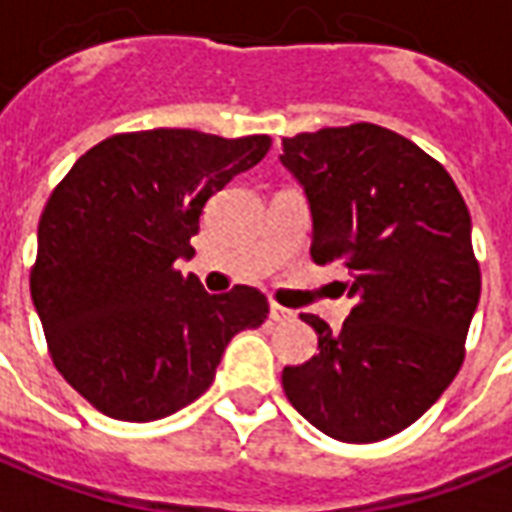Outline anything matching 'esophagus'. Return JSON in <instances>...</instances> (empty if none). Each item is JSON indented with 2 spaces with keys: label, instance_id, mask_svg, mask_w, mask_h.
<instances>
[{
  "label": "esophagus",
  "instance_id": "34e87169",
  "mask_svg": "<svg viewBox=\"0 0 512 512\" xmlns=\"http://www.w3.org/2000/svg\"><path fill=\"white\" fill-rule=\"evenodd\" d=\"M271 320H274V323H293L295 312L293 309H285V306L271 304Z\"/></svg>",
  "mask_w": 512,
  "mask_h": 512
}]
</instances>
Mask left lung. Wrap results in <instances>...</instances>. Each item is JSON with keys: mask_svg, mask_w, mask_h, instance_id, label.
<instances>
[{"mask_svg": "<svg viewBox=\"0 0 512 512\" xmlns=\"http://www.w3.org/2000/svg\"><path fill=\"white\" fill-rule=\"evenodd\" d=\"M279 160L312 211V260L347 268L355 301L339 331L301 314L320 352L285 366L287 399L333 439L393 437L464 361L480 301L467 203L426 151L366 121L285 138Z\"/></svg>", "mask_w": 512, "mask_h": 512, "instance_id": "obj_1", "label": "left lung"}]
</instances>
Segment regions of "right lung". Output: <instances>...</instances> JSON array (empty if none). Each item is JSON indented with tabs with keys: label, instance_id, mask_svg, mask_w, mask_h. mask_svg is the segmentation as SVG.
<instances>
[{
	"label": "right lung",
	"instance_id": "add662e5",
	"mask_svg": "<svg viewBox=\"0 0 512 512\" xmlns=\"http://www.w3.org/2000/svg\"><path fill=\"white\" fill-rule=\"evenodd\" d=\"M271 138L198 130L113 135L75 162L37 227L32 304L64 380L108 418L160 420L208 391L227 342L266 323L238 285L181 276L206 200L266 157Z\"/></svg>",
	"mask_w": 512,
	"mask_h": 512
}]
</instances>
